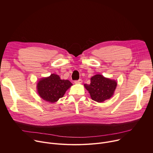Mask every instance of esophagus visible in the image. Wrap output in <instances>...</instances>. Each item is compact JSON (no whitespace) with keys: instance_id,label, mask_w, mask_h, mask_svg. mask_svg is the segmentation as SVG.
<instances>
[{"instance_id":"1","label":"esophagus","mask_w":153,"mask_h":153,"mask_svg":"<svg viewBox=\"0 0 153 153\" xmlns=\"http://www.w3.org/2000/svg\"><path fill=\"white\" fill-rule=\"evenodd\" d=\"M82 79H79L78 80H76V81H75V83H76V84H78V83H81L82 82Z\"/></svg>"}]
</instances>
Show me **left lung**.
Here are the masks:
<instances>
[{"mask_svg":"<svg viewBox=\"0 0 153 153\" xmlns=\"http://www.w3.org/2000/svg\"><path fill=\"white\" fill-rule=\"evenodd\" d=\"M117 84L115 80L101 75H95L91 78L89 84H84V87L89 91L93 100L101 103L113 95Z\"/></svg>","mask_w":153,"mask_h":153,"instance_id":"8db88e82","label":"left lung"}]
</instances>
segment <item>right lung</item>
Masks as SVG:
<instances>
[{
  "label": "right lung",
  "mask_w": 153,
  "mask_h": 153,
  "mask_svg": "<svg viewBox=\"0 0 153 153\" xmlns=\"http://www.w3.org/2000/svg\"><path fill=\"white\" fill-rule=\"evenodd\" d=\"M72 84L69 80L61 79L58 75L52 74L50 76L40 79L37 85L39 96L45 101L55 103L62 98L66 91Z\"/></svg>",
  "instance_id": "obj_1"
}]
</instances>
